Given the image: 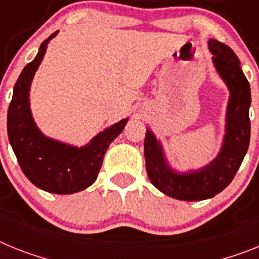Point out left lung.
I'll list each match as a JSON object with an SVG mask.
<instances>
[{
  "label": "left lung",
  "instance_id": "obj_1",
  "mask_svg": "<svg viewBox=\"0 0 259 259\" xmlns=\"http://www.w3.org/2000/svg\"><path fill=\"white\" fill-rule=\"evenodd\" d=\"M210 52L217 71L230 91L227 113V134L223 149L209 166L200 171L179 175L168 168L160 145L146 129L145 159L151 183L168 196L186 201L209 199L227 188L244 160L250 141V85L240 67V60L229 46L209 39Z\"/></svg>",
  "mask_w": 259,
  "mask_h": 259
}]
</instances>
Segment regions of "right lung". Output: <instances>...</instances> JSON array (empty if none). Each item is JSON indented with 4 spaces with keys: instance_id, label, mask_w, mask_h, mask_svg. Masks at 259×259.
Masks as SVG:
<instances>
[{
    "instance_id": "obj_1",
    "label": "right lung",
    "mask_w": 259,
    "mask_h": 259,
    "mask_svg": "<svg viewBox=\"0 0 259 259\" xmlns=\"http://www.w3.org/2000/svg\"><path fill=\"white\" fill-rule=\"evenodd\" d=\"M56 34L58 31L40 45L35 59L23 68L15 82L8 110V136L27 179L40 190L66 195L85 190L95 183L106 150L122 132L127 118L105 129L81 149L50 140L39 132L30 112V84L45 56L50 39Z\"/></svg>"
}]
</instances>
